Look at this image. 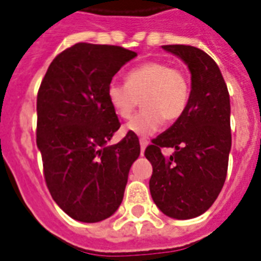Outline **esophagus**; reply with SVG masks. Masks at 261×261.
<instances>
[{"instance_id": "34e87169", "label": "esophagus", "mask_w": 261, "mask_h": 261, "mask_svg": "<svg viewBox=\"0 0 261 261\" xmlns=\"http://www.w3.org/2000/svg\"><path fill=\"white\" fill-rule=\"evenodd\" d=\"M139 143H141V150H142V154H143V151H145L146 146L149 145V141L147 139H145V138H141L139 139Z\"/></svg>"}]
</instances>
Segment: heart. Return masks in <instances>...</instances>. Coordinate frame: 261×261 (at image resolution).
I'll list each match as a JSON object with an SVG mask.
<instances>
[{
    "label": "heart",
    "instance_id": "1",
    "mask_svg": "<svg viewBox=\"0 0 261 261\" xmlns=\"http://www.w3.org/2000/svg\"><path fill=\"white\" fill-rule=\"evenodd\" d=\"M126 84L111 82L107 86V100L116 115L128 119L139 105V114L127 124L137 135H151L166 120L173 123L185 112L190 99V79L179 67L162 60H152L130 69Z\"/></svg>",
    "mask_w": 261,
    "mask_h": 261
}]
</instances>
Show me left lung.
<instances>
[{
	"label": "left lung",
	"instance_id": "left-lung-1",
	"mask_svg": "<svg viewBox=\"0 0 261 261\" xmlns=\"http://www.w3.org/2000/svg\"><path fill=\"white\" fill-rule=\"evenodd\" d=\"M185 61L192 91L185 112L145 150L151 162L150 193L155 205L173 219L202 215L221 192L228 171L232 134L230 101L216 61L196 46L162 45ZM173 147L170 157L160 150Z\"/></svg>",
	"mask_w": 261,
	"mask_h": 261
}]
</instances>
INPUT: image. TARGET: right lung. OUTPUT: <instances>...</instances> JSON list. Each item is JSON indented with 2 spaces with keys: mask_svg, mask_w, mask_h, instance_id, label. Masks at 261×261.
I'll return each instance as SVG.
<instances>
[{
  "mask_svg": "<svg viewBox=\"0 0 261 261\" xmlns=\"http://www.w3.org/2000/svg\"><path fill=\"white\" fill-rule=\"evenodd\" d=\"M135 56L123 46L77 42L55 57L40 84L36 142L44 178L55 202L77 221L115 213L141 154L134 133L107 146L120 127L107 86Z\"/></svg>",
  "mask_w": 261,
  "mask_h": 261,
  "instance_id": "right-lung-1",
  "label": "right lung"
}]
</instances>
